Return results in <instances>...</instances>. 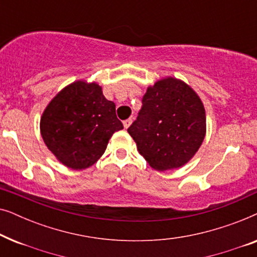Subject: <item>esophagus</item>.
I'll return each mask as SVG.
<instances>
[{
    "label": "esophagus",
    "mask_w": 257,
    "mask_h": 257,
    "mask_svg": "<svg viewBox=\"0 0 257 257\" xmlns=\"http://www.w3.org/2000/svg\"><path fill=\"white\" fill-rule=\"evenodd\" d=\"M131 122H132V119L128 118V119H126V120L122 121V124H124V127H125V128H127L128 126L131 125Z\"/></svg>",
    "instance_id": "esophagus-1"
}]
</instances>
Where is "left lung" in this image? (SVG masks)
Masks as SVG:
<instances>
[{"label": "left lung", "mask_w": 257, "mask_h": 257, "mask_svg": "<svg viewBox=\"0 0 257 257\" xmlns=\"http://www.w3.org/2000/svg\"><path fill=\"white\" fill-rule=\"evenodd\" d=\"M127 132L151 167L158 171L181 167L205 138V108L187 84L161 79L147 89L142 110Z\"/></svg>", "instance_id": "8db88e82"}]
</instances>
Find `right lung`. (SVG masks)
<instances>
[{"instance_id": "right-lung-1", "label": "right lung", "mask_w": 257, "mask_h": 257, "mask_svg": "<svg viewBox=\"0 0 257 257\" xmlns=\"http://www.w3.org/2000/svg\"><path fill=\"white\" fill-rule=\"evenodd\" d=\"M124 128L96 83L82 80L63 89L45 108L41 133L56 158L72 170L90 167L106 150L114 132Z\"/></svg>"}]
</instances>
